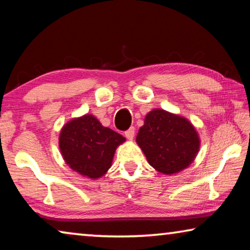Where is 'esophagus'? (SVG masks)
<instances>
[{
    "mask_svg": "<svg viewBox=\"0 0 250 250\" xmlns=\"http://www.w3.org/2000/svg\"><path fill=\"white\" fill-rule=\"evenodd\" d=\"M125 137L128 138L129 140H132L133 137H134V128H133V126H131V128L126 130V131L125 132Z\"/></svg>",
    "mask_w": 250,
    "mask_h": 250,
    "instance_id": "1",
    "label": "esophagus"
}]
</instances>
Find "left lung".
Segmentation results:
<instances>
[{"instance_id": "obj_1", "label": "left lung", "mask_w": 250, "mask_h": 250, "mask_svg": "<svg viewBox=\"0 0 250 250\" xmlns=\"http://www.w3.org/2000/svg\"><path fill=\"white\" fill-rule=\"evenodd\" d=\"M137 142L150 166L159 172L171 175L191 164L200 141L187 119L157 109L146 114Z\"/></svg>"}]
</instances>
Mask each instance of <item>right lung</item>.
<instances>
[{
    "instance_id": "obj_1",
    "label": "right lung",
    "mask_w": 250,
    "mask_h": 250,
    "mask_svg": "<svg viewBox=\"0 0 250 250\" xmlns=\"http://www.w3.org/2000/svg\"><path fill=\"white\" fill-rule=\"evenodd\" d=\"M125 140V137L105 128L93 116L85 114L63 126L59 146L70 168L97 179L108 171L117 146Z\"/></svg>"
}]
</instances>
